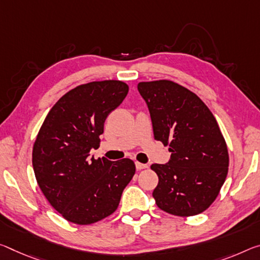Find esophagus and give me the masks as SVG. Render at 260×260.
<instances>
[{"instance_id": "1", "label": "esophagus", "mask_w": 260, "mask_h": 260, "mask_svg": "<svg viewBox=\"0 0 260 260\" xmlns=\"http://www.w3.org/2000/svg\"><path fill=\"white\" fill-rule=\"evenodd\" d=\"M135 167H137L138 170H142V169L148 168V164H143V163H140V162H135Z\"/></svg>"}]
</instances>
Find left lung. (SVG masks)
<instances>
[{
  "label": "left lung",
  "mask_w": 260,
  "mask_h": 260,
  "mask_svg": "<svg viewBox=\"0 0 260 260\" xmlns=\"http://www.w3.org/2000/svg\"><path fill=\"white\" fill-rule=\"evenodd\" d=\"M150 112L154 138L169 146L167 164L150 167L158 176L152 192L157 207L193 216L211 206L228 174L225 140L213 113L191 90L174 81L140 82Z\"/></svg>",
  "instance_id": "obj_1"
}]
</instances>
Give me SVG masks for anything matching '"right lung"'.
<instances>
[{"label":"right lung","mask_w":260,"mask_h":260,"mask_svg":"<svg viewBox=\"0 0 260 260\" xmlns=\"http://www.w3.org/2000/svg\"><path fill=\"white\" fill-rule=\"evenodd\" d=\"M128 85L105 80L64 93L41 125L32 150L37 183L53 208L75 224H91L118 208L135 174L129 158H90L100 147L108 115L125 100Z\"/></svg>","instance_id":"add662e5"}]
</instances>
